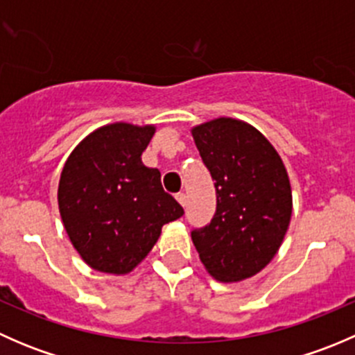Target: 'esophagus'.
I'll list each match as a JSON object with an SVG mask.
<instances>
[{"label": "esophagus", "instance_id": "obj_1", "mask_svg": "<svg viewBox=\"0 0 355 355\" xmlns=\"http://www.w3.org/2000/svg\"><path fill=\"white\" fill-rule=\"evenodd\" d=\"M175 198H177V200L182 204V206H184V207L187 206V196H185L184 192H178V194L175 196Z\"/></svg>", "mask_w": 355, "mask_h": 355}]
</instances>
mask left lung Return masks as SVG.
I'll return each mask as SVG.
<instances>
[{
  "instance_id": "left-lung-1",
  "label": "left lung",
  "mask_w": 355,
  "mask_h": 355,
  "mask_svg": "<svg viewBox=\"0 0 355 355\" xmlns=\"http://www.w3.org/2000/svg\"><path fill=\"white\" fill-rule=\"evenodd\" d=\"M216 187V213L192 242L207 273L241 282L259 273L284 242L292 216L285 164L252 125L216 118L192 128Z\"/></svg>"
}]
</instances>
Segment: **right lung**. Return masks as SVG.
<instances>
[{
    "label": "right lung",
    "mask_w": 355,
    "mask_h": 355,
    "mask_svg": "<svg viewBox=\"0 0 355 355\" xmlns=\"http://www.w3.org/2000/svg\"><path fill=\"white\" fill-rule=\"evenodd\" d=\"M153 125H105L68 156L58 185L63 225L82 259L96 271L127 275L156 244L163 225L184 207L163 191L157 168L141 156Z\"/></svg>",
    "instance_id": "add662e5"
}]
</instances>
